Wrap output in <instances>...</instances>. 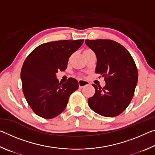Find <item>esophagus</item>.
Segmentation results:
<instances>
[{"mask_svg": "<svg viewBox=\"0 0 155 155\" xmlns=\"http://www.w3.org/2000/svg\"><path fill=\"white\" fill-rule=\"evenodd\" d=\"M90 85V83L85 80H78V85L80 88H83L86 85Z\"/></svg>", "mask_w": 155, "mask_h": 155, "instance_id": "obj_1", "label": "esophagus"}]
</instances>
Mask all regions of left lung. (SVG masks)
<instances>
[{
  "instance_id": "obj_1",
  "label": "left lung",
  "mask_w": 155,
  "mask_h": 155,
  "mask_svg": "<svg viewBox=\"0 0 155 155\" xmlns=\"http://www.w3.org/2000/svg\"><path fill=\"white\" fill-rule=\"evenodd\" d=\"M95 52L96 73L104 77L103 88H95L94 95L88 98L91 110L104 117H114L124 111L134 95L138 72L132 56L121 44L110 40H85Z\"/></svg>"
}]
</instances>
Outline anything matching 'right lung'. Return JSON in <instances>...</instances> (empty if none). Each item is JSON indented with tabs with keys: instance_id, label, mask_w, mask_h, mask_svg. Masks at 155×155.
Segmentation results:
<instances>
[{
	"instance_id": "add662e5",
	"label": "right lung",
	"mask_w": 155,
	"mask_h": 155,
	"mask_svg": "<svg viewBox=\"0 0 155 155\" xmlns=\"http://www.w3.org/2000/svg\"><path fill=\"white\" fill-rule=\"evenodd\" d=\"M83 40H60L44 43L28 54L20 77L28 104L43 118L55 117L67 106L70 96L78 90V82L69 78L59 83L56 74L67 68L68 59L80 48Z\"/></svg>"
}]
</instances>
